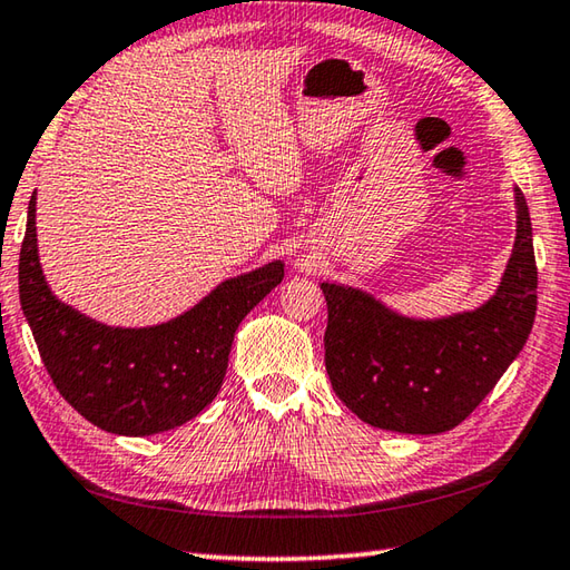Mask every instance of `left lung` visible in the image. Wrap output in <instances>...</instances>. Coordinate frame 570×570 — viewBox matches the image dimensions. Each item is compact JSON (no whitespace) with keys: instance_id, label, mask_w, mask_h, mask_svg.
<instances>
[{"instance_id":"left-lung-1","label":"left lung","mask_w":570,"mask_h":570,"mask_svg":"<svg viewBox=\"0 0 570 570\" xmlns=\"http://www.w3.org/2000/svg\"><path fill=\"white\" fill-rule=\"evenodd\" d=\"M517 240L484 305L422 320L360 287L322 283L327 299L325 367L347 410L386 432L442 434L476 410L519 357L535 317L531 216L521 188Z\"/></svg>"}]
</instances>
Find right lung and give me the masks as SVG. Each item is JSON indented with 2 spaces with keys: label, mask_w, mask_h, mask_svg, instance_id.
I'll list each match as a JSON object with an SVG mask.
<instances>
[{
  "label": "right lung",
  "mask_w": 570,
  "mask_h": 570,
  "mask_svg": "<svg viewBox=\"0 0 570 570\" xmlns=\"http://www.w3.org/2000/svg\"><path fill=\"white\" fill-rule=\"evenodd\" d=\"M283 277L285 263L273 261L228 277L160 325H104L51 293L37 250V190L29 200L19 303L59 394L104 432L151 436L206 410L228 370L235 330Z\"/></svg>",
  "instance_id": "add662e5"
}]
</instances>
